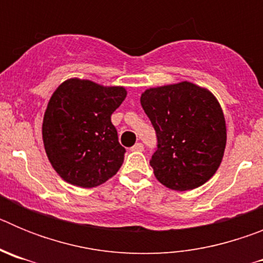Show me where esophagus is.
<instances>
[{
  "label": "esophagus",
  "mask_w": 263,
  "mask_h": 263,
  "mask_svg": "<svg viewBox=\"0 0 263 263\" xmlns=\"http://www.w3.org/2000/svg\"><path fill=\"white\" fill-rule=\"evenodd\" d=\"M143 148H145V146H143L141 142H138V143H136L133 147L130 148V150H132V152H143Z\"/></svg>",
  "instance_id": "34e87169"
}]
</instances>
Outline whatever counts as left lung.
<instances>
[{"label": "left lung", "instance_id": "left-lung-1", "mask_svg": "<svg viewBox=\"0 0 263 263\" xmlns=\"http://www.w3.org/2000/svg\"><path fill=\"white\" fill-rule=\"evenodd\" d=\"M141 105L157 133V148L150 159L155 178L175 191L208 182L227 145L225 118L216 97L183 81L145 90Z\"/></svg>", "mask_w": 263, "mask_h": 263}]
</instances>
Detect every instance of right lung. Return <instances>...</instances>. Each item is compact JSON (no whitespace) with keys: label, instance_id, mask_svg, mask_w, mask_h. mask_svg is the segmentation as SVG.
Here are the masks:
<instances>
[{"label":"right lung","instance_id":"obj_1","mask_svg":"<svg viewBox=\"0 0 263 263\" xmlns=\"http://www.w3.org/2000/svg\"><path fill=\"white\" fill-rule=\"evenodd\" d=\"M125 97V88L80 79H69L53 92L42 134L48 160L66 182L92 188L120 170L126 150L110 116Z\"/></svg>","mask_w":263,"mask_h":263}]
</instances>
